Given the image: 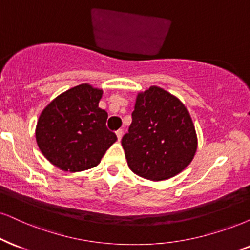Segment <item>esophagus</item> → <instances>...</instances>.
I'll return each instance as SVG.
<instances>
[{"instance_id": "34e87169", "label": "esophagus", "mask_w": 250, "mask_h": 250, "mask_svg": "<svg viewBox=\"0 0 250 250\" xmlns=\"http://www.w3.org/2000/svg\"><path fill=\"white\" fill-rule=\"evenodd\" d=\"M122 135H123V130H122V129H119V130L116 131V137H118V141H119V142L121 141Z\"/></svg>"}]
</instances>
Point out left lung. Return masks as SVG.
Masks as SVG:
<instances>
[{
    "label": "left lung",
    "instance_id": "1",
    "mask_svg": "<svg viewBox=\"0 0 250 250\" xmlns=\"http://www.w3.org/2000/svg\"><path fill=\"white\" fill-rule=\"evenodd\" d=\"M132 121L122 138L128 166L151 181L178 175L197 150V135L187 107L172 93L150 86L136 97Z\"/></svg>",
    "mask_w": 250,
    "mask_h": 250
}]
</instances>
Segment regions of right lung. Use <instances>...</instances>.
<instances>
[{"label":"right lung","mask_w":250,"mask_h":250,"mask_svg":"<svg viewBox=\"0 0 250 250\" xmlns=\"http://www.w3.org/2000/svg\"><path fill=\"white\" fill-rule=\"evenodd\" d=\"M103 93L88 83L81 84L59 94L42 109L36 141L55 167L70 173L96 167L118 140L106 128L108 115L99 107Z\"/></svg>","instance_id":"1"}]
</instances>
